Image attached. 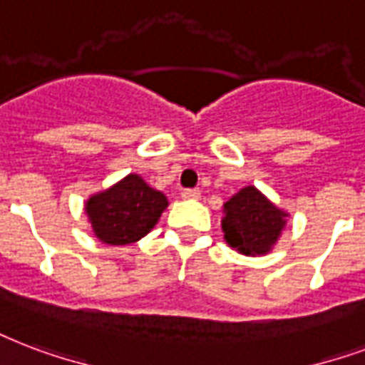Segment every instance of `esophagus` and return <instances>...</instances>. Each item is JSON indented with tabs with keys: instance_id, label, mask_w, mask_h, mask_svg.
Masks as SVG:
<instances>
[{
	"instance_id": "34e87169",
	"label": "esophagus",
	"mask_w": 365,
	"mask_h": 365,
	"mask_svg": "<svg viewBox=\"0 0 365 365\" xmlns=\"http://www.w3.org/2000/svg\"><path fill=\"white\" fill-rule=\"evenodd\" d=\"M201 197V191L199 189H183L182 191V199H199Z\"/></svg>"
}]
</instances>
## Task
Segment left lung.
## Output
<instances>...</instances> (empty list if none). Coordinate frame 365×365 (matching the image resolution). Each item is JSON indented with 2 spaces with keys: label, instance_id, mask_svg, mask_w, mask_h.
I'll return each instance as SVG.
<instances>
[{
  "label": "left lung",
  "instance_id": "8db88e82",
  "mask_svg": "<svg viewBox=\"0 0 365 365\" xmlns=\"http://www.w3.org/2000/svg\"><path fill=\"white\" fill-rule=\"evenodd\" d=\"M222 212L226 243L245 257H264L272 252L289 218V212L274 205L255 185L239 189L224 202Z\"/></svg>",
  "mask_w": 365,
  "mask_h": 365
}]
</instances>
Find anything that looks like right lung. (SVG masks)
Here are the masks:
<instances>
[{
	"label": "right lung",
	"mask_w": 365,
	"mask_h": 365,
	"mask_svg": "<svg viewBox=\"0 0 365 365\" xmlns=\"http://www.w3.org/2000/svg\"><path fill=\"white\" fill-rule=\"evenodd\" d=\"M168 207L163 191L153 189L139 174L93 193L86 201V216L93 235L105 245H130L145 237Z\"/></svg>",
	"instance_id": "right-lung-1"
}]
</instances>
